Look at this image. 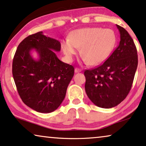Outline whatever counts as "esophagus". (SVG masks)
Masks as SVG:
<instances>
[{
    "instance_id": "esophagus-1",
    "label": "esophagus",
    "mask_w": 146,
    "mask_h": 146,
    "mask_svg": "<svg viewBox=\"0 0 146 146\" xmlns=\"http://www.w3.org/2000/svg\"><path fill=\"white\" fill-rule=\"evenodd\" d=\"M81 70H82L80 69V68H75V69H74V72H75L76 73L80 72H81Z\"/></svg>"
}]
</instances>
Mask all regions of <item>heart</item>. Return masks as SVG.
Listing matches in <instances>:
<instances>
[{
    "label": "heart",
    "instance_id": "heart-1",
    "mask_svg": "<svg viewBox=\"0 0 146 146\" xmlns=\"http://www.w3.org/2000/svg\"><path fill=\"white\" fill-rule=\"evenodd\" d=\"M117 43L115 33L110 29L87 27L73 31L69 39L62 41V50L72 59L80 48L84 61L92 66L100 64L109 57Z\"/></svg>",
    "mask_w": 146,
    "mask_h": 146
}]
</instances>
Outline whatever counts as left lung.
<instances>
[{
    "instance_id": "left-lung-1",
    "label": "left lung",
    "mask_w": 146,
    "mask_h": 146,
    "mask_svg": "<svg viewBox=\"0 0 146 146\" xmlns=\"http://www.w3.org/2000/svg\"><path fill=\"white\" fill-rule=\"evenodd\" d=\"M117 27L120 34L118 47L102 64L84 72L87 96L101 108L117 106L126 98L138 66L137 49L132 38L123 27Z\"/></svg>"
}]
</instances>
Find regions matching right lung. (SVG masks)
Wrapping results in <instances>:
<instances>
[{
	"instance_id": "add662e5",
	"label": "right lung",
	"mask_w": 146,
	"mask_h": 146,
	"mask_svg": "<svg viewBox=\"0 0 146 146\" xmlns=\"http://www.w3.org/2000/svg\"><path fill=\"white\" fill-rule=\"evenodd\" d=\"M35 49L39 59L30 52ZM60 43L39 31L19 44L12 62V75L19 96L27 106L37 112L48 113L60 106L73 78L74 68L60 61L55 52Z\"/></svg>"
}]
</instances>
